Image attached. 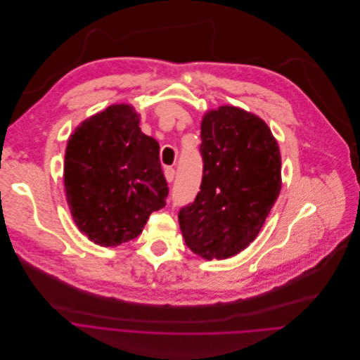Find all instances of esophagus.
<instances>
[{
  "instance_id": "34e87169",
  "label": "esophagus",
  "mask_w": 360,
  "mask_h": 360,
  "mask_svg": "<svg viewBox=\"0 0 360 360\" xmlns=\"http://www.w3.org/2000/svg\"><path fill=\"white\" fill-rule=\"evenodd\" d=\"M164 174H165V179H167V181L168 183H171L174 180V176H176V169L173 168V167H167L165 169H164Z\"/></svg>"
}]
</instances>
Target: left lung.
<instances>
[{
	"label": "left lung",
	"instance_id": "8db88e82",
	"mask_svg": "<svg viewBox=\"0 0 360 360\" xmlns=\"http://www.w3.org/2000/svg\"><path fill=\"white\" fill-rule=\"evenodd\" d=\"M200 139V192L180 210V230L193 253L227 259L255 240L280 195V148L262 118L231 105L203 115Z\"/></svg>",
	"mask_w": 360,
	"mask_h": 360
}]
</instances>
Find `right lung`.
Instances as JSON below:
<instances>
[{
	"label": "right lung",
	"instance_id": "right-lung-1",
	"mask_svg": "<svg viewBox=\"0 0 360 360\" xmlns=\"http://www.w3.org/2000/svg\"><path fill=\"white\" fill-rule=\"evenodd\" d=\"M131 105L115 104L82 122L64 155V189L77 229L99 246L138 237L168 186L158 142L142 133Z\"/></svg>",
	"mask_w": 360,
	"mask_h": 360
}]
</instances>
